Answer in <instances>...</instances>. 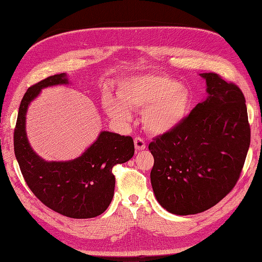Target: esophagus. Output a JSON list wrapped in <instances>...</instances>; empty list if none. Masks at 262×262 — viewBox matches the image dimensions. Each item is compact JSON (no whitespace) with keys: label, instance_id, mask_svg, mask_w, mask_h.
<instances>
[{"label":"esophagus","instance_id":"34e87169","mask_svg":"<svg viewBox=\"0 0 262 262\" xmlns=\"http://www.w3.org/2000/svg\"><path fill=\"white\" fill-rule=\"evenodd\" d=\"M134 146H136L137 150H142V149H145L146 144H145L143 139L140 137H137L136 139H134Z\"/></svg>","mask_w":262,"mask_h":262}]
</instances>
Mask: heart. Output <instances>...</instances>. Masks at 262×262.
<instances>
[{"label":"heart","instance_id":"b5f03b06","mask_svg":"<svg viewBox=\"0 0 262 262\" xmlns=\"http://www.w3.org/2000/svg\"><path fill=\"white\" fill-rule=\"evenodd\" d=\"M119 98L107 94L102 100L108 115L119 121L130 119V110L144 109L142 120L145 129L153 134L172 131L188 114L189 91L170 77L148 73L133 76L121 83Z\"/></svg>","mask_w":262,"mask_h":262}]
</instances>
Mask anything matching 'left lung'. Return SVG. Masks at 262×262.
Instances as JSON below:
<instances>
[{
    "mask_svg": "<svg viewBox=\"0 0 262 262\" xmlns=\"http://www.w3.org/2000/svg\"><path fill=\"white\" fill-rule=\"evenodd\" d=\"M209 97L170 132L153 139L150 184L157 201L177 215L201 213L232 191L250 144L241 89L216 73H203Z\"/></svg>",
    "mask_w": 262,
    "mask_h": 262,
    "instance_id": "8db88e82",
    "label": "left lung"
}]
</instances>
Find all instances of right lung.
I'll list each match as a JSON object with an SVG mask.
<instances>
[{
	"mask_svg": "<svg viewBox=\"0 0 262 262\" xmlns=\"http://www.w3.org/2000/svg\"><path fill=\"white\" fill-rule=\"evenodd\" d=\"M64 73L30 86L24 95L14 129V152L21 175L37 199L71 219H91L104 213L113 200L116 178L113 167L134 154L131 137L102 131L82 156L69 162H45L31 149L26 137L28 105L41 89L68 84Z\"/></svg>",
	"mask_w": 262,
	"mask_h": 262,
	"instance_id": "right-lung-1",
	"label": "right lung"
}]
</instances>
